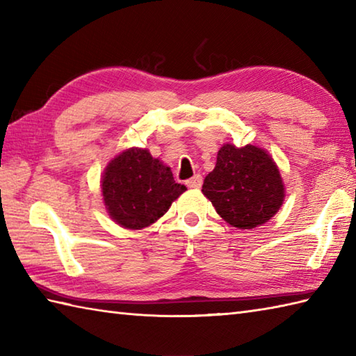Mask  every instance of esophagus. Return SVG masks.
Segmentation results:
<instances>
[{
	"instance_id": "esophagus-1",
	"label": "esophagus",
	"mask_w": 356,
	"mask_h": 356,
	"mask_svg": "<svg viewBox=\"0 0 356 356\" xmlns=\"http://www.w3.org/2000/svg\"><path fill=\"white\" fill-rule=\"evenodd\" d=\"M202 184H203V179H202L200 174H195L194 177H191L190 180H186V185L190 188H200Z\"/></svg>"
}]
</instances>
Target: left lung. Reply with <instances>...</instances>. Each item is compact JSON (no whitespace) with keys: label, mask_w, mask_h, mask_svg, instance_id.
Segmentation results:
<instances>
[{"label":"left lung","mask_w":356,"mask_h":356,"mask_svg":"<svg viewBox=\"0 0 356 356\" xmlns=\"http://www.w3.org/2000/svg\"><path fill=\"white\" fill-rule=\"evenodd\" d=\"M202 193L217 214L237 229H254L274 217L284 202V184L274 159L257 145L225 143Z\"/></svg>","instance_id":"obj_1"}]
</instances>
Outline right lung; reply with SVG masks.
I'll list each match as a JSON object with an SVG mask.
<instances>
[{
    "label": "right lung",
    "instance_id": "1",
    "mask_svg": "<svg viewBox=\"0 0 356 356\" xmlns=\"http://www.w3.org/2000/svg\"><path fill=\"white\" fill-rule=\"evenodd\" d=\"M186 191L170 166L145 148H127L105 166L101 193L113 222L125 229H143L157 222Z\"/></svg>",
    "mask_w": 356,
    "mask_h": 356
}]
</instances>
